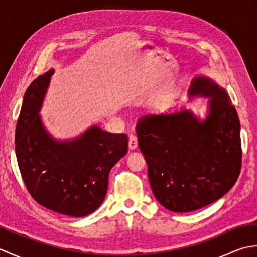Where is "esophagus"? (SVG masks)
<instances>
[{"mask_svg": "<svg viewBox=\"0 0 257 257\" xmlns=\"http://www.w3.org/2000/svg\"><path fill=\"white\" fill-rule=\"evenodd\" d=\"M137 147H138V139H137V137H136V136L132 135L129 137V149L130 150H136V149H137Z\"/></svg>", "mask_w": 257, "mask_h": 257, "instance_id": "34e87169", "label": "esophagus"}]
</instances>
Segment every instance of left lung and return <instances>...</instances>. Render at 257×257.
Segmentation results:
<instances>
[{"instance_id": "left-lung-1", "label": "left lung", "mask_w": 257, "mask_h": 257, "mask_svg": "<svg viewBox=\"0 0 257 257\" xmlns=\"http://www.w3.org/2000/svg\"><path fill=\"white\" fill-rule=\"evenodd\" d=\"M189 97L209 98L205 119L189 109L149 114L136 127L152 192L173 212H191L222 198L241 171L239 120L226 90L204 75Z\"/></svg>"}]
</instances>
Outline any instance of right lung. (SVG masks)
Instances as JSON below:
<instances>
[{"instance_id":"1","label":"right lung","mask_w":257,"mask_h":257,"mask_svg":"<svg viewBox=\"0 0 257 257\" xmlns=\"http://www.w3.org/2000/svg\"><path fill=\"white\" fill-rule=\"evenodd\" d=\"M54 69L27 88L15 132L23 181L37 203L68 216H86L105 200L111 168L127 154L125 134L91 125L73 139H55L38 113Z\"/></svg>"}]
</instances>
